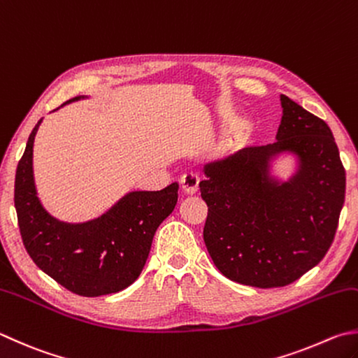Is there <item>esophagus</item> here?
I'll return each mask as SVG.
<instances>
[{"label":"esophagus","mask_w":358,"mask_h":358,"mask_svg":"<svg viewBox=\"0 0 358 358\" xmlns=\"http://www.w3.org/2000/svg\"><path fill=\"white\" fill-rule=\"evenodd\" d=\"M180 188L182 192H184L185 194H194L198 192L199 188V179L198 176H194L193 173H188V174H184L180 179Z\"/></svg>","instance_id":"obj_1"}]
</instances>
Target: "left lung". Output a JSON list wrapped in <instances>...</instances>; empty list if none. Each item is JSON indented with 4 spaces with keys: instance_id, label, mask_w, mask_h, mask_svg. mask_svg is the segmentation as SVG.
Here are the masks:
<instances>
[{
    "instance_id": "8db88e82",
    "label": "left lung",
    "mask_w": 358,
    "mask_h": 358,
    "mask_svg": "<svg viewBox=\"0 0 358 358\" xmlns=\"http://www.w3.org/2000/svg\"><path fill=\"white\" fill-rule=\"evenodd\" d=\"M274 143L248 146L204 165L207 251L227 279L284 287L318 265L332 245L345 204L346 173L330 127L280 95ZM293 153L296 171L271 176L272 160Z\"/></svg>"
}]
</instances>
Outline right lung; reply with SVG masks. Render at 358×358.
<instances>
[{"label": "right lung", "instance_id": "obj_1", "mask_svg": "<svg viewBox=\"0 0 358 358\" xmlns=\"http://www.w3.org/2000/svg\"><path fill=\"white\" fill-rule=\"evenodd\" d=\"M87 96H76L78 101ZM65 103V104H66ZM34 127L15 174V210L23 245L34 263L70 292L87 298L118 293L137 280L160 222L178 202L179 184L160 192H131L101 217L65 222L45 210L32 170Z\"/></svg>", "mask_w": 358, "mask_h": 358}]
</instances>
